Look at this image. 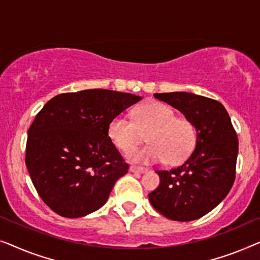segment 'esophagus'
Here are the masks:
<instances>
[{
  "label": "esophagus",
  "instance_id": "esophagus-1",
  "mask_svg": "<svg viewBox=\"0 0 260 260\" xmlns=\"http://www.w3.org/2000/svg\"><path fill=\"white\" fill-rule=\"evenodd\" d=\"M129 171L133 172V173H145V172H147L148 170L145 167H139V166H131L129 167Z\"/></svg>",
  "mask_w": 260,
  "mask_h": 260
}]
</instances>
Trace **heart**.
<instances>
[{"label": "heart", "instance_id": "heart-1", "mask_svg": "<svg viewBox=\"0 0 260 260\" xmlns=\"http://www.w3.org/2000/svg\"><path fill=\"white\" fill-rule=\"evenodd\" d=\"M174 109L161 102H148L137 108L134 121L116 115L108 125V137L120 151L127 152L142 141L144 134L151 142L141 149L128 152L127 158L135 162H160L171 165L184 161L196 144L194 127L188 120L175 118Z\"/></svg>", "mask_w": 260, "mask_h": 260}]
</instances>
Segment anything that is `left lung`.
I'll return each instance as SVG.
<instances>
[{
	"instance_id": "left-lung-1",
	"label": "left lung",
	"mask_w": 260,
	"mask_h": 260,
	"mask_svg": "<svg viewBox=\"0 0 260 260\" xmlns=\"http://www.w3.org/2000/svg\"><path fill=\"white\" fill-rule=\"evenodd\" d=\"M154 98L180 111L197 131L196 147L181 166L156 171L160 184L148 194L164 217L191 221L213 210L236 179L238 137L224 106L187 92L156 93Z\"/></svg>"
}]
</instances>
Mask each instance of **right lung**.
Masks as SVG:
<instances>
[{
    "label": "right lung",
    "mask_w": 260,
    "mask_h": 260,
    "mask_svg": "<svg viewBox=\"0 0 260 260\" xmlns=\"http://www.w3.org/2000/svg\"><path fill=\"white\" fill-rule=\"evenodd\" d=\"M141 96L109 89L56 95L28 129L25 166L39 196L66 218L92 213L107 202L128 164L108 137V125Z\"/></svg>",
    "instance_id": "add662e5"
}]
</instances>
